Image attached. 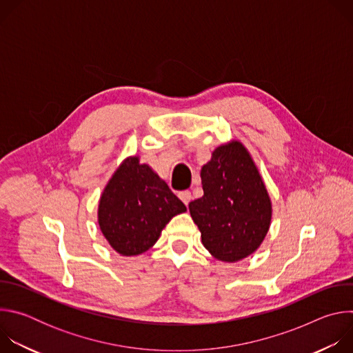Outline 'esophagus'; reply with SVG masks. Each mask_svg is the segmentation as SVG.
<instances>
[{"label": "esophagus", "mask_w": 353, "mask_h": 353, "mask_svg": "<svg viewBox=\"0 0 353 353\" xmlns=\"http://www.w3.org/2000/svg\"><path fill=\"white\" fill-rule=\"evenodd\" d=\"M179 198L183 201L185 205H188V203L192 199V195H191V192L188 190H185V191H180L179 192Z\"/></svg>", "instance_id": "obj_1"}]
</instances>
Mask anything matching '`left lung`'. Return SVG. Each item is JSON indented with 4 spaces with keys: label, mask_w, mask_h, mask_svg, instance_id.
<instances>
[{
    "label": "left lung",
    "mask_w": 353,
    "mask_h": 353,
    "mask_svg": "<svg viewBox=\"0 0 353 353\" xmlns=\"http://www.w3.org/2000/svg\"><path fill=\"white\" fill-rule=\"evenodd\" d=\"M204 195L188 204L201 240L219 261L236 263L264 241L272 218L265 183L237 139L219 145L201 169Z\"/></svg>",
    "instance_id": "obj_1"
}]
</instances>
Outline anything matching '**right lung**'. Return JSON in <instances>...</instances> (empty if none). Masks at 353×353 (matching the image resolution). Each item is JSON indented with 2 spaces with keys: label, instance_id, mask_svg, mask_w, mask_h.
Listing matches in <instances>:
<instances>
[{
  "label": "right lung",
  "instance_id": "1",
  "mask_svg": "<svg viewBox=\"0 0 353 353\" xmlns=\"http://www.w3.org/2000/svg\"><path fill=\"white\" fill-rule=\"evenodd\" d=\"M187 208L154 169L125 158L99 199L97 222L119 254L131 257L152 247L170 219Z\"/></svg>",
  "mask_w": 353,
  "mask_h": 353
}]
</instances>
